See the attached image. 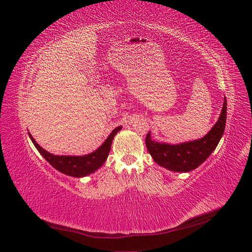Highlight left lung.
Instances as JSON below:
<instances>
[{"label": "left lung", "instance_id": "1", "mask_svg": "<svg viewBox=\"0 0 252 252\" xmlns=\"http://www.w3.org/2000/svg\"><path fill=\"white\" fill-rule=\"evenodd\" d=\"M227 116V100L224 97L222 112L217 123L211 130L204 138L178 145H170L166 143H158L152 141L150 132L147 133L145 144L155 162L175 172H188L197 168L203 164L224 134Z\"/></svg>", "mask_w": 252, "mask_h": 252}]
</instances>
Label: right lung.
I'll return each instance as SVG.
<instances>
[{
	"instance_id": "add662e5",
	"label": "right lung",
	"mask_w": 252,
	"mask_h": 252,
	"mask_svg": "<svg viewBox=\"0 0 252 252\" xmlns=\"http://www.w3.org/2000/svg\"><path fill=\"white\" fill-rule=\"evenodd\" d=\"M121 129H122L121 126L113 129V131L109 134L107 140H106L95 151L91 152V154L87 156H82V157L51 155L48 151L43 149L40 145L35 142V140L32 138L30 133H29V136L30 139H32L35 148L39 150V152L43 156V158L46 159L52 167H55V168L60 172L70 175V177L82 178L94 172L105 163L106 158H107L109 155L111 143L114 135H116L117 132H119Z\"/></svg>"
}]
</instances>
